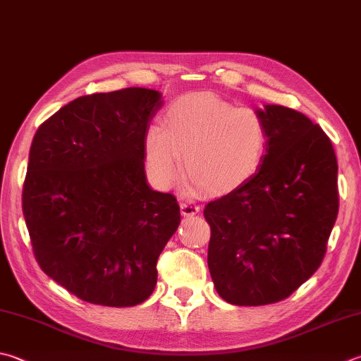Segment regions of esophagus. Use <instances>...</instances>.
Instances as JSON below:
<instances>
[{
	"instance_id": "34e87169",
	"label": "esophagus",
	"mask_w": 361,
	"mask_h": 361,
	"mask_svg": "<svg viewBox=\"0 0 361 361\" xmlns=\"http://www.w3.org/2000/svg\"><path fill=\"white\" fill-rule=\"evenodd\" d=\"M180 212L183 216H192L200 212V206L196 202L192 201H185L180 204Z\"/></svg>"
}]
</instances>
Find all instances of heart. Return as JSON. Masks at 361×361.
Wrapping results in <instances>:
<instances>
[{"label": "heart", "mask_w": 361, "mask_h": 361, "mask_svg": "<svg viewBox=\"0 0 361 361\" xmlns=\"http://www.w3.org/2000/svg\"><path fill=\"white\" fill-rule=\"evenodd\" d=\"M267 126L251 108H235L214 94L173 100L163 124L146 128L142 149L152 182L171 188L185 173L207 193L242 187L259 171L267 151Z\"/></svg>", "instance_id": "heart-1"}]
</instances>
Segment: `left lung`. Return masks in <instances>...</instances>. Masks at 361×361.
Returning a JSON list of instances; mask_svg holds the SVG:
<instances>
[{
  "mask_svg": "<svg viewBox=\"0 0 361 361\" xmlns=\"http://www.w3.org/2000/svg\"><path fill=\"white\" fill-rule=\"evenodd\" d=\"M256 113L269 133L259 171L204 209L214 286L239 307L300 288L324 259L339 207L338 161L322 128L288 106Z\"/></svg>",
  "mask_w": 361,
  "mask_h": 361,
  "instance_id": "1",
  "label": "left lung"
}]
</instances>
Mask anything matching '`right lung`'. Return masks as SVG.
Instances as JSON below:
<instances>
[{
    "mask_svg": "<svg viewBox=\"0 0 361 361\" xmlns=\"http://www.w3.org/2000/svg\"><path fill=\"white\" fill-rule=\"evenodd\" d=\"M161 105L146 87L91 94L34 135L22 198L32 251L81 300L135 307L157 284V259L180 223L174 196L145 173L142 141Z\"/></svg>",
    "mask_w": 361,
    "mask_h": 361,
    "instance_id": "right-lung-1",
    "label": "right lung"
}]
</instances>
